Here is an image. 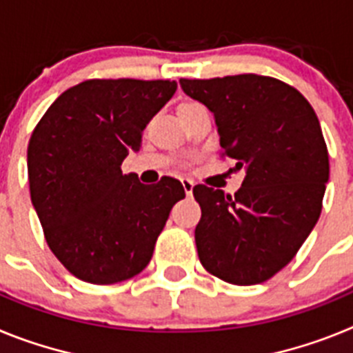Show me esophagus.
Wrapping results in <instances>:
<instances>
[{
    "instance_id": "1",
    "label": "esophagus",
    "mask_w": 353,
    "mask_h": 353,
    "mask_svg": "<svg viewBox=\"0 0 353 353\" xmlns=\"http://www.w3.org/2000/svg\"><path fill=\"white\" fill-rule=\"evenodd\" d=\"M182 185H183V191H185L187 196L192 194V187H194V182H192L191 179H187V176H183L182 179Z\"/></svg>"
}]
</instances>
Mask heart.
Returning a JSON list of instances; mask_svg holds the SVG:
<instances>
[{"instance_id":"1","label":"heart","mask_w":353,"mask_h":353,"mask_svg":"<svg viewBox=\"0 0 353 353\" xmlns=\"http://www.w3.org/2000/svg\"><path fill=\"white\" fill-rule=\"evenodd\" d=\"M183 105H192V102H183V104H180V108H183Z\"/></svg>"}]
</instances>
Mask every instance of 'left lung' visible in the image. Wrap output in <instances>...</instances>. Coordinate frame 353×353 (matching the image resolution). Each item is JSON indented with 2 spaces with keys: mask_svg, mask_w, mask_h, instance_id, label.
Masks as SVG:
<instances>
[{
  "mask_svg": "<svg viewBox=\"0 0 353 353\" xmlns=\"http://www.w3.org/2000/svg\"><path fill=\"white\" fill-rule=\"evenodd\" d=\"M215 117L224 155L245 170L235 196L192 189L201 207L194 239L201 265L223 281L258 285L293 260L322 212L329 152L314 109L269 76L180 79Z\"/></svg>",
  "mask_w": 353,
  "mask_h": 353,
  "instance_id": "8db88e82",
  "label": "left lung"
}]
</instances>
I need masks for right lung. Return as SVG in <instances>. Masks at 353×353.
Instances as JSON below:
<instances>
[{"mask_svg": "<svg viewBox=\"0 0 353 353\" xmlns=\"http://www.w3.org/2000/svg\"><path fill=\"white\" fill-rule=\"evenodd\" d=\"M176 92L170 79H88L61 93L28 145L31 203L49 249L92 285L125 281L145 269L182 183L143 185L121 173L143 130Z\"/></svg>", "mask_w": 353, "mask_h": 353, "instance_id": "obj_1", "label": "right lung"}]
</instances>
